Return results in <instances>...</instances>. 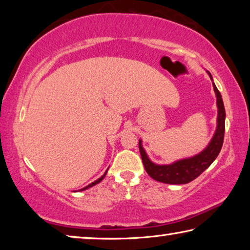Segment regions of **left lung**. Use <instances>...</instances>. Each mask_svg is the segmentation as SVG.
Here are the masks:
<instances>
[{
  "mask_svg": "<svg viewBox=\"0 0 250 250\" xmlns=\"http://www.w3.org/2000/svg\"><path fill=\"white\" fill-rule=\"evenodd\" d=\"M209 75V78L213 82V77L209 71H207ZM214 91L216 95V103H217V126L216 131L211 138L210 142L208 143L204 150L200 153L192 156V158L179 160L172 164H166V166H159L152 162L147 158L145 149L142 146V140H139V150L142 158L143 166L147 174L152 179L162 183L167 184H186L189 182L195 180L197 176H200L207 167H208L214 160L217 158L219 152L222 150L223 142H224V133H225V108H224V103L222 99L221 92L215 86L213 83Z\"/></svg>",
  "mask_w": 250,
  "mask_h": 250,
  "instance_id": "8db88e82",
  "label": "left lung"
}]
</instances>
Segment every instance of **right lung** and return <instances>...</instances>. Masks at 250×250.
<instances>
[{
  "label": "right lung",
  "mask_w": 250,
  "mask_h": 250,
  "mask_svg": "<svg viewBox=\"0 0 250 250\" xmlns=\"http://www.w3.org/2000/svg\"><path fill=\"white\" fill-rule=\"evenodd\" d=\"M107 172H108V170H107V171H105V172H104V174L103 176H101V177H99V179H98V180H96L95 182H92V183H90L89 185H87V186H86V188H82V189H79V191H84V189H87V188H92V186H94V185H96V184H98V183H99V182H101V181H103V180H104V177L105 176V174H107Z\"/></svg>",
  "instance_id": "right-lung-1"
}]
</instances>
